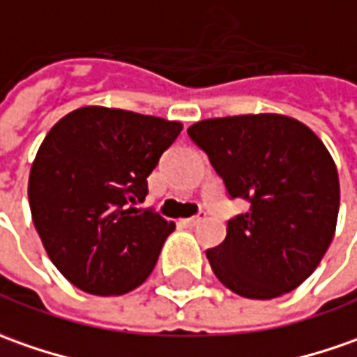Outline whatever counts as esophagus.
Returning a JSON list of instances; mask_svg holds the SVG:
<instances>
[{
  "instance_id": "34e87169",
  "label": "esophagus",
  "mask_w": 357,
  "mask_h": 357,
  "mask_svg": "<svg viewBox=\"0 0 357 357\" xmlns=\"http://www.w3.org/2000/svg\"><path fill=\"white\" fill-rule=\"evenodd\" d=\"M202 221H205V213H202V215H195V217H188V219H181V223H185V225H190V227H193V225H199Z\"/></svg>"
}]
</instances>
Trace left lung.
Instances as JSON below:
<instances>
[{
  "mask_svg": "<svg viewBox=\"0 0 357 357\" xmlns=\"http://www.w3.org/2000/svg\"><path fill=\"white\" fill-rule=\"evenodd\" d=\"M190 138L249 211L205 252L215 277L252 301L282 296L316 271L336 233L340 179L322 140L296 118L264 112L207 118Z\"/></svg>",
  "mask_w": 357,
  "mask_h": 357,
  "instance_id": "8db88e82",
  "label": "left lung"
}]
</instances>
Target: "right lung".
<instances>
[{
  "label": "right lung",
  "instance_id": "right-lung-1",
  "mask_svg": "<svg viewBox=\"0 0 357 357\" xmlns=\"http://www.w3.org/2000/svg\"><path fill=\"white\" fill-rule=\"evenodd\" d=\"M181 128L178 120L82 106L49 130L27 193L45 251L70 284L118 296L150 277L176 225L134 205Z\"/></svg>",
  "mask_w": 357,
  "mask_h": 357
}]
</instances>
